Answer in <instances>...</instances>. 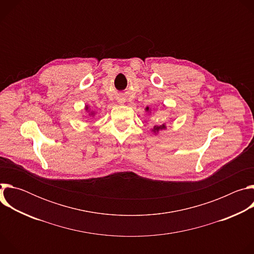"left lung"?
Here are the masks:
<instances>
[{"label":"left lung","mask_w":254,"mask_h":254,"mask_svg":"<svg viewBox=\"0 0 254 254\" xmlns=\"http://www.w3.org/2000/svg\"><path fill=\"white\" fill-rule=\"evenodd\" d=\"M146 110H147V111H149V107H147ZM166 127H166V125H165V124H163L162 126H154V127L152 128V131H153V132H155V133H158L160 130L166 129Z\"/></svg>","instance_id":"1"}]
</instances>
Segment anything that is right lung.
<instances>
[{
    "mask_svg": "<svg viewBox=\"0 0 254 254\" xmlns=\"http://www.w3.org/2000/svg\"><path fill=\"white\" fill-rule=\"evenodd\" d=\"M85 110H86V111H88V106H87V105L85 106ZM94 115H95V113H94V112H91V113L89 114V116H92V117H94Z\"/></svg>",
    "mask_w": 254,
    "mask_h": 254,
    "instance_id": "right-lung-1",
    "label": "right lung"
}]
</instances>
